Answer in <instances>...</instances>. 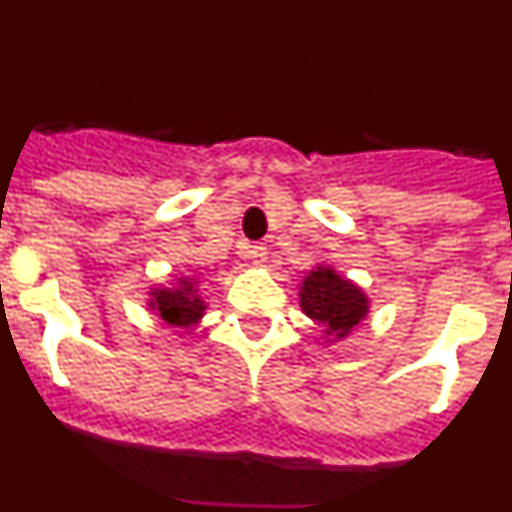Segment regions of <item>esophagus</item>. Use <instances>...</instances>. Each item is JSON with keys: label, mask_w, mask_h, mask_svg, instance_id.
Masks as SVG:
<instances>
[{"label": "esophagus", "mask_w": 512, "mask_h": 512, "mask_svg": "<svg viewBox=\"0 0 512 512\" xmlns=\"http://www.w3.org/2000/svg\"><path fill=\"white\" fill-rule=\"evenodd\" d=\"M241 253L243 259L253 261L256 266H264L266 264V256H269V248L264 246V243H241Z\"/></svg>", "instance_id": "34e87169"}]
</instances>
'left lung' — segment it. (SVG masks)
<instances>
[{
  "mask_svg": "<svg viewBox=\"0 0 512 512\" xmlns=\"http://www.w3.org/2000/svg\"><path fill=\"white\" fill-rule=\"evenodd\" d=\"M300 305L307 318L323 325L325 333L336 338H343L354 325H359L369 310L364 292L325 266L310 271V277L302 284Z\"/></svg>",
  "mask_w": 512,
  "mask_h": 512,
  "instance_id": "1",
  "label": "left lung"
}]
</instances>
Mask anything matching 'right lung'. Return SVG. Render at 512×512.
Masks as SVG:
<instances>
[{"mask_svg":"<svg viewBox=\"0 0 512 512\" xmlns=\"http://www.w3.org/2000/svg\"><path fill=\"white\" fill-rule=\"evenodd\" d=\"M153 297H156L151 302L153 310L174 328H189L202 318V310H205V302L194 297V289L189 282H182L179 289H158V292H153Z\"/></svg>","mask_w":512,"mask_h":512,"instance_id":"1","label":"right lung"}]
</instances>
